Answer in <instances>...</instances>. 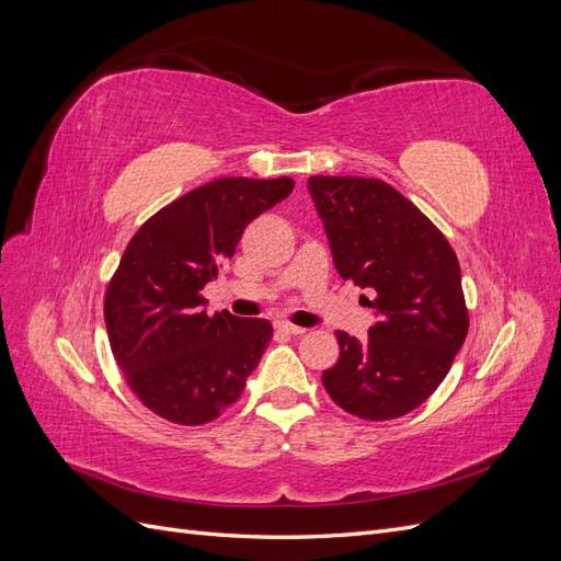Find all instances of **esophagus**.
<instances>
[{
    "mask_svg": "<svg viewBox=\"0 0 561 561\" xmlns=\"http://www.w3.org/2000/svg\"><path fill=\"white\" fill-rule=\"evenodd\" d=\"M276 332H283V334H293V336H297V334H304V332H307V330L299 328V325H293V322H287V320H278V322H276Z\"/></svg>",
    "mask_w": 561,
    "mask_h": 561,
    "instance_id": "esophagus-1",
    "label": "esophagus"
}]
</instances>
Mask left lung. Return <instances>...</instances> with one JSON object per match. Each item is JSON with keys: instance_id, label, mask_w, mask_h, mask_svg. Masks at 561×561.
<instances>
[{"instance_id": "obj_1", "label": "left lung", "mask_w": 561, "mask_h": 561, "mask_svg": "<svg viewBox=\"0 0 561 561\" xmlns=\"http://www.w3.org/2000/svg\"><path fill=\"white\" fill-rule=\"evenodd\" d=\"M332 260L344 280L375 293L365 342L336 332L339 360L322 386L344 412L410 414L445 381L468 334L456 252L412 201L377 178H309Z\"/></svg>"}]
</instances>
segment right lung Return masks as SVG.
Masks as SVG:
<instances>
[{
	"label": "right lung",
	"instance_id": "add662e5",
	"mask_svg": "<svg viewBox=\"0 0 561 561\" xmlns=\"http://www.w3.org/2000/svg\"><path fill=\"white\" fill-rule=\"evenodd\" d=\"M293 178H219L175 198L133 236L105 293L116 365L157 416L201 426L241 398L274 328L208 313L201 295L245 227L290 196Z\"/></svg>",
	"mask_w": 561,
	"mask_h": 561
}]
</instances>
